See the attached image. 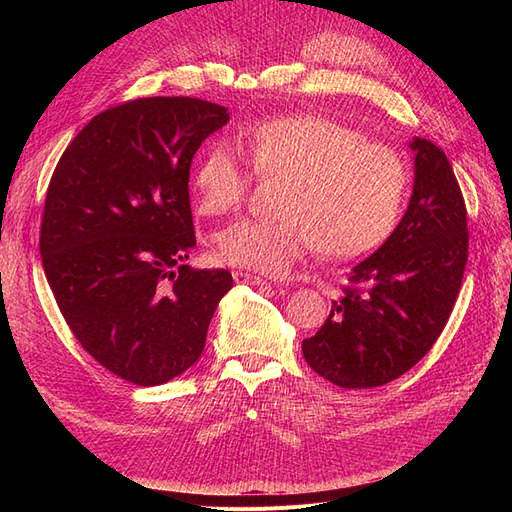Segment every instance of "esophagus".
Wrapping results in <instances>:
<instances>
[{"label":"esophagus","mask_w":512,"mask_h":512,"mask_svg":"<svg viewBox=\"0 0 512 512\" xmlns=\"http://www.w3.org/2000/svg\"><path fill=\"white\" fill-rule=\"evenodd\" d=\"M232 280H235V284H250V286H262L265 284V280L258 275H252V273H245V271H232Z\"/></svg>","instance_id":"34e87169"}]
</instances>
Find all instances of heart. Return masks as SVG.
Here are the masks:
<instances>
[{"label": "heart", "instance_id": "obj_1", "mask_svg": "<svg viewBox=\"0 0 512 512\" xmlns=\"http://www.w3.org/2000/svg\"><path fill=\"white\" fill-rule=\"evenodd\" d=\"M243 143L258 175L284 177L271 220H239L215 237L232 267L282 275L314 247L327 258H356L380 245L404 205L408 173L397 151L365 141L320 115L256 123ZM198 211L220 218L241 207L250 170L228 141L211 143L194 164Z\"/></svg>", "mask_w": 512, "mask_h": 512}]
</instances>
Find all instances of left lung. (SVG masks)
Instances as JSON below:
<instances>
[{
    "mask_svg": "<svg viewBox=\"0 0 512 512\" xmlns=\"http://www.w3.org/2000/svg\"><path fill=\"white\" fill-rule=\"evenodd\" d=\"M414 188L404 218L348 273L320 331L303 339L316 374L371 389L406 374L436 344L468 262L466 203L444 151L414 136Z\"/></svg>",
    "mask_w": 512,
    "mask_h": 512,
    "instance_id": "left-lung-1",
    "label": "left lung"
}]
</instances>
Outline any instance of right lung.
I'll use <instances>...</instances> for the list:
<instances>
[{"mask_svg":"<svg viewBox=\"0 0 512 512\" xmlns=\"http://www.w3.org/2000/svg\"><path fill=\"white\" fill-rule=\"evenodd\" d=\"M228 108L141 98L96 115L59 158L40 254L61 316L115 376L158 386L203 354L232 288L226 269L185 265L196 245L190 166Z\"/></svg>","mask_w":512,"mask_h":512,"instance_id":"obj_1","label":"right lung"}]
</instances>
